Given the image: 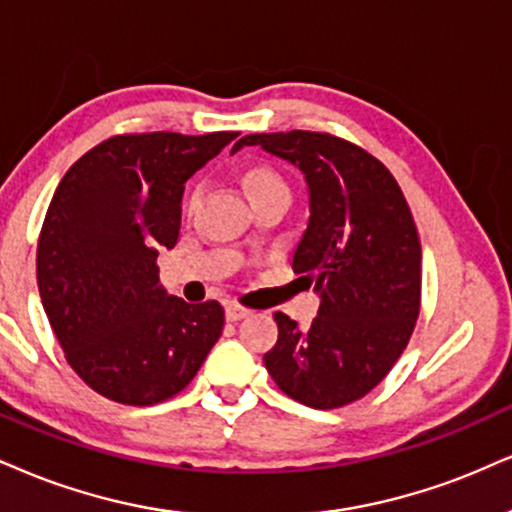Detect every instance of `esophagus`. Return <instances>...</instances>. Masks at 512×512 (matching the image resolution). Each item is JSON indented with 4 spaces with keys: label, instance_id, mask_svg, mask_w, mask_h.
Listing matches in <instances>:
<instances>
[{
    "label": "esophagus",
    "instance_id": "obj_1",
    "mask_svg": "<svg viewBox=\"0 0 512 512\" xmlns=\"http://www.w3.org/2000/svg\"><path fill=\"white\" fill-rule=\"evenodd\" d=\"M246 315H251L249 308H246V306H239V304H235V301H232V304H227V306H225V318L230 320V323H237V320L246 318Z\"/></svg>",
    "mask_w": 512,
    "mask_h": 512
}]
</instances>
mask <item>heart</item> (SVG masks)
I'll return each mask as SVG.
<instances>
[{
    "label": "heart",
    "instance_id": "obj_1",
    "mask_svg": "<svg viewBox=\"0 0 512 512\" xmlns=\"http://www.w3.org/2000/svg\"><path fill=\"white\" fill-rule=\"evenodd\" d=\"M244 187H246V192H249V197L254 204L256 201L270 197V194H289L287 182L282 180V175L270 166H251L249 170H246ZM199 201H201V185H192V189H189L187 197H185L187 216H192L194 208L199 206Z\"/></svg>",
    "mask_w": 512,
    "mask_h": 512
}]
</instances>
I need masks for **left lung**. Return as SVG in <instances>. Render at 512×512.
Listing matches in <instances>:
<instances>
[{
	"label": "left lung",
	"mask_w": 512,
	"mask_h": 512,
	"mask_svg": "<svg viewBox=\"0 0 512 512\" xmlns=\"http://www.w3.org/2000/svg\"><path fill=\"white\" fill-rule=\"evenodd\" d=\"M304 173L311 218L294 273L320 294L311 330L275 313L266 370L304 406L330 410L363 399L399 361L420 315L422 249L399 182L375 156L330 132L246 135Z\"/></svg>",
	"instance_id": "1"
}]
</instances>
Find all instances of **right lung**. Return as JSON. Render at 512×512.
<instances>
[{
	"label": "right lung",
	"mask_w": 512,
	"mask_h": 512,
	"mask_svg": "<svg viewBox=\"0 0 512 512\" xmlns=\"http://www.w3.org/2000/svg\"><path fill=\"white\" fill-rule=\"evenodd\" d=\"M237 135H113L56 187L37 239V287L68 365L106 399H173L223 334V306L168 296L156 258L178 242L185 182Z\"/></svg>",
	"instance_id": "right-lung-1"
}]
</instances>
